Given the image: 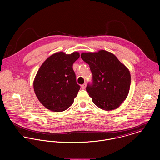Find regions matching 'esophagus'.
I'll return each instance as SVG.
<instances>
[{
  "instance_id": "obj_1",
  "label": "esophagus",
  "mask_w": 160,
  "mask_h": 160,
  "mask_svg": "<svg viewBox=\"0 0 160 160\" xmlns=\"http://www.w3.org/2000/svg\"><path fill=\"white\" fill-rule=\"evenodd\" d=\"M86 88V83H84V84L81 85V88H82V89H85Z\"/></svg>"
}]
</instances>
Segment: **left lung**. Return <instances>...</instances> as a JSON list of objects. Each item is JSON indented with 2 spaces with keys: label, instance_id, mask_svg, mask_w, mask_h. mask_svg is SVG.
<instances>
[{
  "label": "left lung",
  "instance_id": "left-lung-1",
  "mask_svg": "<svg viewBox=\"0 0 160 160\" xmlns=\"http://www.w3.org/2000/svg\"><path fill=\"white\" fill-rule=\"evenodd\" d=\"M81 57L89 64L92 73V83L88 84L86 91L93 103L106 111L118 108L129 92V70L106 50L82 53Z\"/></svg>",
  "mask_w": 160,
  "mask_h": 160
}]
</instances>
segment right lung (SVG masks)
<instances>
[{
	"mask_svg": "<svg viewBox=\"0 0 160 160\" xmlns=\"http://www.w3.org/2000/svg\"><path fill=\"white\" fill-rule=\"evenodd\" d=\"M79 56L77 52H57L47 58L39 69L33 82L34 90L46 108L60 112L72 104L80 89L72 65Z\"/></svg>",
	"mask_w": 160,
	"mask_h": 160,
	"instance_id": "obj_1",
	"label": "right lung"
}]
</instances>
